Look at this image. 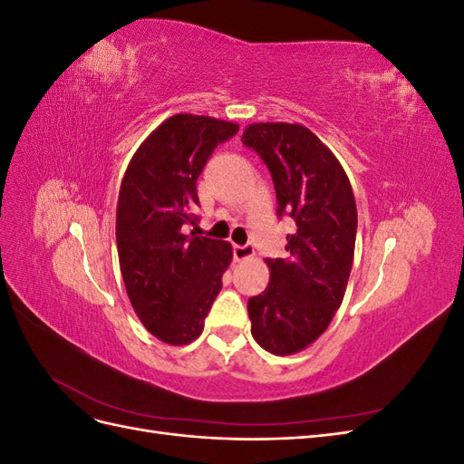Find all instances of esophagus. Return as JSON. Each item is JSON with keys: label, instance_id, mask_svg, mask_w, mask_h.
Instances as JSON below:
<instances>
[{"label": "esophagus", "instance_id": "esophagus-1", "mask_svg": "<svg viewBox=\"0 0 464 464\" xmlns=\"http://www.w3.org/2000/svg\"><path fill=\"white\" fill-rule=\"evenodd\" d=\"M256 256V247L251 244L246 246H234V259L236 261H246Z\"/></svg>", "mask_w": 464, "mask_h": 464}]
</instances>
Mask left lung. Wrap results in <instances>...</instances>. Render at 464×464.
<instances>
[{"mask_svg": "<svg viewBox=\"0 0 464 464\" xmlns=\"http://www.w3.org/2000/svg\"><path fill=\"white\" fill-rule=\"evenodd\" d=\"M242 143L269 168L278 217L296 222L288 259H266L271 280L249 298L251 334L266 353L296 354L325 333L354 261L358 213L350 179L331 149L302 123H249Z\"/></svg>", "mask_w": 464, "mask_h": 464, "instance_id": "left-lung-1", "label": "left lung"}]
</instances>
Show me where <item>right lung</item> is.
Masks as SVG:
<instances>
[{
	"mask_svg": "<svg viewBox=\"0 0 464 464\" xmlns=\"http://www.w3.org/2000/svg\"><path fill=\"white\" fill-rule=\"evenodd\" d=\"M240 125L208 116L164 120L131 157L123 174L116 242L120 271L137 317L159 341L184 346L198 339L222 288L232 246L198 234V178L215 147Z\"/></svg>",
	"mask_w": 464,
	"mask_h": 464,
	"instance_id": "obj_1",
	"label": "right lung"
}]
</instances>
